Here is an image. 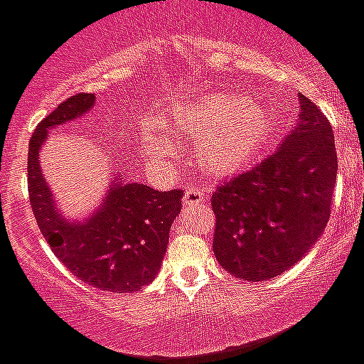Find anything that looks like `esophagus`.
Returning <instances> with one entry per match:
<instances>
[{"label":"esophagus","mask_w":364,"mask_h":364,"mask_svg":"<svg viewBox=\"0 0 364 364\" xmlns=\"http://www.w3.org/2000/svg\"><path fill=\"white\" fill-rule=\"evenodd\" d=\"M207 198V189L205 188H191L186 191L184 198H182V203L186 207L189 205H198V203H203Z\"/></svg>","instance_id":"obj_1"}]
</instances>
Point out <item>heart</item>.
Segmentation results:
<instances>
[{
	"label": "heart",
	"mask_w": 364,
	"mask_h": 364,
	"mask_svg": "<svg viewBox=\"0 0 364 364\" xmlns=\"http://www.w3.org/2000/svg\"><path fill=\"white\" fill-rule=\"evenodd\" d=\"M178 128L198 134L195 154L213 175H232L261 157L273 136V119L261 103L241 95H209L173 110ZM144 154L155 166H166L178 155V146L159 124L144 130Z\"/></svg>",
	"instance_id": "heart-1"
}]
</instances>
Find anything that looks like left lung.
Segmentation results:
<instances>
[{"label":"left lung","instance_id":"1","mask_svg":"<svg viewBox=\"0 0 364 364\" xmlns=\"http://www.w3.org/2000/svg\"><path fill=\"white\" fill-rule=\"evenodd\" d=\"M336 175L331 123L300 95L299 123L279 150L214 191L213 250L221 268L259 282L296 264L323 234Z\"/></svg>","mask_w":364,"mask_h":364}]
</instances>
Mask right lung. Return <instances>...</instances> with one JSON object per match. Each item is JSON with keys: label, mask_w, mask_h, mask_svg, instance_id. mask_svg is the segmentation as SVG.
<instances>
[{"label": "right lung", "mask_w": 364, "mask_h": 364, "mask_svg": "<svg viewBox=\"0 0 364 364\" xmlns=\"http://www.w3.org/2000/svg\"><path fill=\"white\" fill-rule=\"evenodd\" d=\"M92 105L95 95L71 96L36 128L28 150L30 203L43 236L69 272L103 291L134 293L161 269L184 191H155L116 176L105 200L85 220L62 216L41 171V148L48 130L84 116Z\"/></svg>", "instance_id": "obj_1"}]
</instances>
